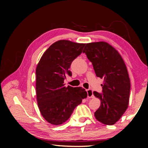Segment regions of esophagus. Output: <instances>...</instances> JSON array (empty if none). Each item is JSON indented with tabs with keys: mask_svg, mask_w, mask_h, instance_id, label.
Segmentation results:
<instances>
[{
	"mask_svg": "<svg viewBox=\"0 0 148 148\" xmlns=\"http://www.w3.org/2000/svg\"><path fill=\"white\" fill-rule=\"evenodd\" d=\"M86 91H87V97H88V98H92V97H94L92 90L86 89Z\"/></svg>",
	"mask_w": 148,
	"mask_h": 148,
	"instance_id": "esophagus-1",
	"label": "esophagus"
}]
</instances>
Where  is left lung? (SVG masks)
Returning <instances> with one entry per match:
<instances>
[{
  "label": "left lung",
  "mask_w": 148,
  "mask_h": 148,
  "mask_svg": "<svg viewBox=\"0 0 148 148\" xmlns=\"http://www.w3.org/2000/svg\"><path fill=\"white\" fill-rule=\"evenodd\" d=\"M83 53L92 62L96 76L104 79L102 94L93 92L101 101L95 118L104 125H114L128 108L131 83L126 65L119 52L106 42L87 44Z\"/></svg>",
  "instance_id": "obj_1"
}]
</instances>
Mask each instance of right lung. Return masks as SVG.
I'll return each mask as SVG.
<instances>
[{"label": "right lung", "instance_id": "add662e5", "mask_svg": "<svg viewBox=\"0 0 148 148\" xmlns=\"http://www.w3.org/2000/svg\"><path fill=\"white\" fill-rule=\"evenodd\" d=\"M86 44L66 40L55 42L42 55L36 69L37 104L44 118L50 124L63 123L87 93L81 87L64 86L72 62L82 53Z\"/></svg>", "mask_w": 148, "mask_h": 148}]
</instances>
